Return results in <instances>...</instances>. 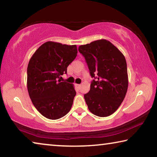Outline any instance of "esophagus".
Here are the masks:
<instances>
[{
    "label": "esophagus",
    "instance_id": "1",
    "mask_svg": "<svg viewBox=\"0 0 157 157\" xmlns=\"http://www.w3.org/2000/svg\"><path fill=\"white\" fill-rule=\"evenodd\" d=\"M75 86H76V87L77 88H78V89H79L81 87V84H75Z\"/></svg>",
    "mask_w": 157,
    "mask_h": 157
}]
</instances>
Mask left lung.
Wrapping results in <instances>:
<instances>
[{
  "instance_id": "left-lung-1",
  "label": "left lung",
  "mask_w": 157,
  "mask_h": 157,
  "mask_svg": "<svg viewBox=\"0 0 157 157\" xmlns=\"http://www.w3.org/2000/svg\"><path fill=\"white\" fill-rule=\"evenodd\" d=\"M94 78L84 97L89 111L107 117L118 109L128 87L127 62L120 50L106 39L79 46Z\"/></svg>"
}]
</instances>
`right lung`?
<instances>
[{"label": "right lung", "instance_id": "right-lung-1", "mask_svg": "<svg viewBox=\"0 0 157 157\" xmlns=\"http://www.w3.org/2000/svg\"><path fill=\"white\" fill-rule=\"evenodd\" d=\"M77 53L76 45L47 41L30 58L27 70L28 94L35 108L47 118L57 120L71 110L76 95L73 84L58 79L67 73Z\"/></svg>", "mask_w": 157, "mask_h": 157}]
</instances>
